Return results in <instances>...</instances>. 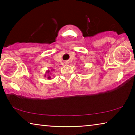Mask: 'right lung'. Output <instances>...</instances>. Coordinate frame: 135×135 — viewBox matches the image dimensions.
<instances>
[{
	"instance_id": "1",
	"label": "right lung",
	"mask_w": 135,
	"mask_h": 135,
	"mask_svg": "<svg viewBox=\"0 0 135 135\" xmlns=\"http://www.w3.org/2000/svg\"><path fill=\"white\" fill-rule=\"evenodd\" d=\"M54 69H52V70H51V71H50V70H47V71L45 72V74H44V76H45V77H47V79H51V71H54Z\"/></svg>"
}]
</instances>
